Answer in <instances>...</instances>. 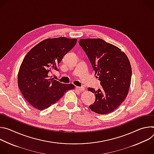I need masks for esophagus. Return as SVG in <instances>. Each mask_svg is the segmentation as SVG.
Listing matches in <instances>:
<instances>
[{"label": "esophagus", "mask_w": 154, "mask_h": 154, "mask_svg": "<svg viewBox=\"0 0 154 154\" xmlns=\"http://www.w3.org/2000/svg\"><path fill=\"white\" fill-rule=\"evenodd\" d=\"M75 88H76L77 90H78V91H80V92H83V91H84L85 90V88L84 87H79V86H76Z\"/></svg>", "instance_id": "esophagus-1"}]
</instances>
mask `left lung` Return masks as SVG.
<instances>
[{
  "mask_svg": "<svg viewBox=\"0 0 154 154\" xmlns=\"http://www.w3.org/2000/svg\"><path fill=\"white\" fill-rule=\"evenodd\" d=\"M79 45L88 57L96 77L100 81L101 89L88 90L96 96L89 106L97 114L113 112L126 98L131 78V68L125 53L118 47L100 38L81 39Z\"/></svg>",
  "mask_w": 154,
  "mask_h": 154,
  "instance_id": "obj_1",
  "label": "left lung"
}]
</instances>
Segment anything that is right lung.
Listing matches in <instances>:
<instances>
[{
    "instance_id": "add662e5",
    "label": "right lung",
    "mask_w": 154,
    "mask_h": 154,
    "mask_svg": "<svg viewBox=\"0 0 154 154\" xmlns=\"http://www.w3.org/2000/svg\"><path fill=\"white\" fill-rule=\"evenodd\" d=\"M77 39L48 38L39 42L26 55L18 72V87L25 99L34 108L43 110L58 102L65 92L74 89L50 75L63 57L74 48Z\"/></svg>"
}]
</instances>
